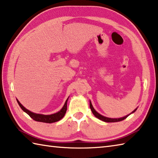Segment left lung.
Returning a JSON list of instances; mask_svg holds the SVG:
<instances>
[{
  "label": "left lung",
  "mask_w": 158,
  "mask_h": 158,
  "mask_svg": "<svg viewBox=\"0 0 158 158\" xmlns=\"http://www.w3.org/2000/svg\"><path fill=\"white\" fill-rule=\"evenodd\" d=\"M89 107H90L92 112L93 113L94 115L96 117H97V118L100 119V120H103V121L106 122V123H115V122L121 121V120H125L126 118H127V117H128L129 115H130L131 114L135 112V111H136V110H137V108H136V109H135L131 114H129V115H127V116H124V117H123V118H107V117H106V116H103L101 115L100 114H98V113L97 112V111H96V110L94 109V107H93V106H92V103H91V101H89Z\"/></svg>",
  "instance_id": "left-lung-1"
}]
</instances>
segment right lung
Returning <instances> with one entry per match:
<instances>
[{"instance_id": "right-lung-1", "label": "right lung", "mask_w": 158, "mask_h": 158, "mask_svg": "<svg viewBox=\"0 0 158 158\" xmlns=\"http://www.w3.org/2000/svg\"><path fill=\"white\" fill-rule=\"evenodd\" d=\"M68 100H69V98H67V100L66 101V102H65V103H64V106H63L62 108H61L60 112H58L55 114H51V115H44V114H35V113L31 112V111L26 109V108L20 103L19 101L17 100V102H18V105L20 106V107H21V109L23 110L24 112H26L28 115H29L31 118H33L34 120H35V121H38V122L52 123L59 121V120H61L64 116L65 114H66V110H67V101H68Z\"/></svg>"}]
</instances>
